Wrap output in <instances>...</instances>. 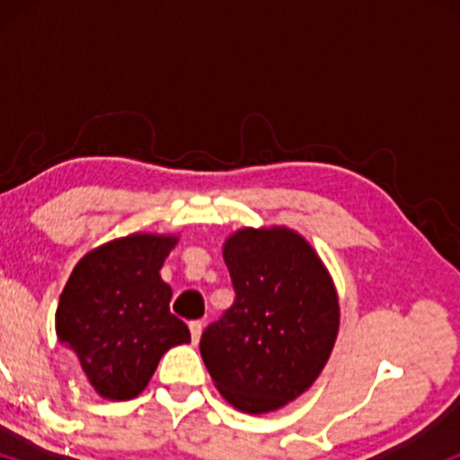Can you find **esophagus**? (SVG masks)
Returning <instances> with one entry per match:
<instances>
[{
  "label": "esophagus",
  "instance_id": "34e87169",
  "mask_svg": "<svg viewBox=\"0 0 460 460\" xmlns=\"http://www.w3.org/2000/svg\"><path fill=\"white\" fill-rule=\"evenodd\" d=\"M200 332H203V322H200V320L190 322V335H192V344H199Z\"/></svg>",
  "mask_w": 460,
  "mask_h": 460
}]
</instances>
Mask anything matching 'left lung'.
Wrapping results in <instances>:
<instances>
[{"instance_id":"8db88e82","label":"left lung","mask_w":460,"mask_h":460,"mask_svg":"<svg viewBox=\"0 0 460 460\" xmlns=\"http://www.w3.org/2000/svg\"><path fill=\"white\" fill-rule=\"evenodd\" d=\"M235 300L205 329L200 357L223 398L270 413L305 394L340 332V298L315 248L288 226H244L225 240Z\"/></svg>"}]
</instances>
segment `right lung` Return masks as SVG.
I'll return each mask as SVG.
<instances>
[{
  "instance_id": "obj_1",
  "label": "right lung",
  "mask_w": 460,
  "mask_h": 460,
  "mask_svg": "<svg viewBox=\"0 0 460 460\" xmlns=\"http://www.w3.org/2000/svg\"><path fill=\"white\" fill-rule=\"evenodd\" d=\"M175 234H131L93 248L60 294L56 332L79 358L105 400L142 394L162 355L188 344L190 331L171 314L172 289L160 270Z\"/></svg>"
}]
</instances>
